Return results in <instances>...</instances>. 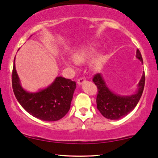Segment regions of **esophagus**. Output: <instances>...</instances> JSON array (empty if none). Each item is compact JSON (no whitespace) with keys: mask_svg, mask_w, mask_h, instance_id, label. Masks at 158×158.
<instances>
[{"mask_svg":"<svg viewBox=\"0 0 158 158\" xmlns=\"http://www.w3.org/2000/svg\"><path fill=\"white\" fill-rule=\"evenodd\" d=\"M84 82H85L84 77H80V78L77 80V84H78V85H81V84H84Z\"/></svg>","mask_w":158,"mask_h":158,"instance_id":"34e87169","label":"esophagus"}]
</instances>
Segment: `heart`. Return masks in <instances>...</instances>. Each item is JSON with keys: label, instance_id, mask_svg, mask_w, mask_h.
<instances>
[{"label": "heart", "instance_id": "1", "mask_svg": "<svg viewBox=\"0 0 158 158\" xmlns=\"http://www.w3.org/2000/svg\"><path fill=\"white\" fill-rule=\"evenodd\" d=\"M93 53H94V52L92 50H90V49L82 48L77 50V51H75L72 54V59L75 63H84V62H86V60H88V59H90L93 56ZM64 62L69 67L72 68V69L74 68V62L69 60H65ZM105 62H106V58H105L104 56L99 55L95 57V58H93V60L91 61L90 67L93 70L98 71L103 67Z\"/></svg>", "mask_w": 158, "mask_h": 158}]
</instances>
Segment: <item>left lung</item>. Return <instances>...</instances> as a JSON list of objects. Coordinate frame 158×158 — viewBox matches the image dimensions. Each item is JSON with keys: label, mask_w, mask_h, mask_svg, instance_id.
Wrapping results in <instances>:
<instances>
[{"label": "left lung", "mask_w": 158, "mask_h": 158, "mask_svg": "<svg viewBox=\"0 0 158 158\" xmlns=\"http://www.w3.org/2000/svg\"><path fill=\"white\" fill-rule=\"evenodd\" d=\"M136 58L143 64L142 55L139 50H136ZM93 81L98 89L96 97L98 110L107 119L116 120L131 112L138 104L143 93L145 77V72H143L137 86L136 93L130 96H120L112 92L108 87L101 74H96Z\"/></svg>", "instance_id": "1"}]
</instances>
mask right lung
Segmentation results:
<instances>
[{
	"mask_svg": "<svg viewBox=\"0 0 158 158\" xmlns=\"http://www.w3.org/2000/svg\"><path fill=\"white\" fill-rule=\"evenodd\" d=\"M12 85L16 99L22 107L35 118L44 121L60 120L68 113L76 89L75 81L56 77L50 86L36 93L23 88L15 67L12 73Z\"/></svg>",
	"mask_w": 158,
	"mask_h": 158,
	"instance_id": "1",
	"label": "right lung"
}]
</instances>
